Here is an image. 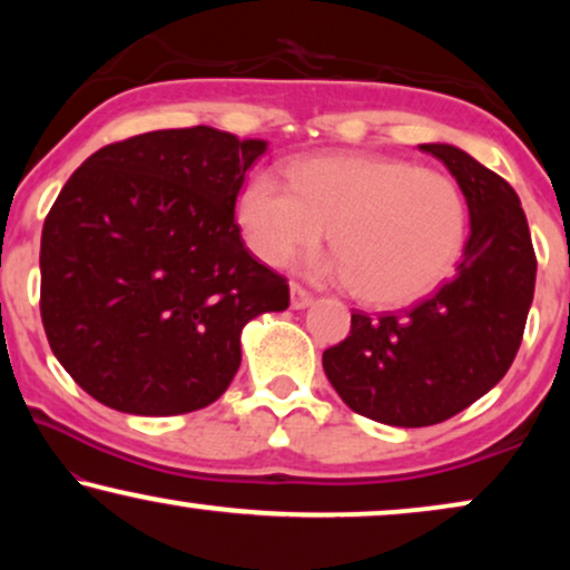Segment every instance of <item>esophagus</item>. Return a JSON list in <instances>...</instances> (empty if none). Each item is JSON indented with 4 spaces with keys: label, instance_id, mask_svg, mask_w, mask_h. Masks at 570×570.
<instances>
[{
    "label": "esophagus",
    "instance_id": "1",
    "mask_svg": "<svg viewBox=\"0 0 570 570\" xmlns=\"http://www.w3.org/2000/svg\"><path fill=\"white\" fill-rule=\"evenodd\" d=\"M311 303H314V295H311L308 291H303L301 285H291V306L295 308V311H301V308H308Z\"/></svg>",
    "mask_w": 570,
    "mask_h": 570
}]
</instances>
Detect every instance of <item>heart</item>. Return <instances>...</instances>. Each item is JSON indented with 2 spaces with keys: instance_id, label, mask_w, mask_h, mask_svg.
I'll return each instance as SVG.
<instances>
[{
  "instance_id": "1",
  "label": "heart",
  "mask_w": 570,
  "mask_h": 570,
  "mask_svg": "<svg viewBox=\"0 0 570 570\" xmlns=\"http://www.w3.org/2000/svg\"><path fill=\"white\" fill-rule=\"evenodd\" d=\"M238 223L252 252L269 267L324 238L334 256L308 272L355 285L373 306H404L433 293L464 246L466 205L456 181L381 155H324L248 178L238 194Z\"/></svg>"
}]
</instances>
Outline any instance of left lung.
<instances>
[{"label": "left lung", "mask_w": 570, "mask_h": 570, "mask_svg": "<svg viewBox=\"0 0 570 570\" xmlns=\"http://www.w3.org/2000/svg\"><path fill=\"white\" fill-rule=\"evenodd\" d=\"M456 178L470 238L454 277L400 314H353L324 373L357 415L396 428L454 417L511 368L534 298L537 259L509 181L446 142L420 145Z\"/></svg>", "instance_id": "obj_1"}]
</instances>
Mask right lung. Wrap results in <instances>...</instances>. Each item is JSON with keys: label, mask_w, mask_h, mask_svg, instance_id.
<instances>
[{"label": "right lung", "mask_w": 570, "mask_h": 570, "mask_svg": "<svg viewBox=\"0 0 570 570\" xmlns=\"http://www.w3.org/2000/svg\"><path fill=\"white\" fill-rule=\"evenodd\" d=\"M267 150L213 127L100 147L41 236V318L65 371L106 407L184 415L240 365V332L285 311V277L240 240L236 197Z\"/></svg>", "instance_id": "right-lung-1"}]
</instances>
